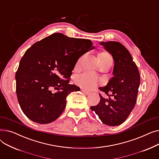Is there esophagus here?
Listing matches in <instances>:
<instances>
[{
  "instance_id": "obj_1",
  "label": "esophagus",
  "mask_w": 159,
  "mask_h": 159,
  "mask_svg": "<svg viewBox=\"0 0 159 159\" xmlns=\"http://www.w3.org/2000/svg\"><path fill=\"white\" fill-rule=\"evenodd\" d=\"M81 91H82L83 93H85L86 95H89L91 93L89 92V91H87V90H86V89H81Z\"/></svg>"
}]
</instances>
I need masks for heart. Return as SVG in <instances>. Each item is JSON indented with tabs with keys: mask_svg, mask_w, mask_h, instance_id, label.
I'll return each instance as SVG.
<instances>
[{
	"mask_svg": "<svg viewBox=\"0 0 159 159\" xmlns=\"http://www.w3.org/2000/svg\"><path fill=\"white\" fill-rule=\"evenodd\" d=\"M98 58L101 64H104L110 61L113 62V58L111 55L105 51L101 52L98 53ZM80 59L81 58L79 59L77 63V66L79 65ZM75 82L78 86L82 88L91 89L95 88L98 84L100 82V79L93 73L85 72L77 75V77H75Z\"/></svg>",
	"mask_w": 159,
	"mask_h": 159,
	"instance_id": "obj_1",
	"label": "heart"
}]
</instances>
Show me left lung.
Masks as SVG:
<instances>
[{
	"label": "left lung",
	"instance_id": "obj_1",
	"mask_svg": "<svg viewBox=\"0 0 159 159\" xmlns=\"http://www.w3.org/2000/svg\"><path fill=\"white\" fill-rule=\"evenodd\" d=\"M100 44L113 58V77L105 87L98 88L108 98H103L99 93V103L90 108L104 124L118 126L126 120L135 107L140 82V73L130 53L121 43L109 41Z\"/></svg>",
	"mask_w": 159,
	"mask_h": 159
}]
</instances>
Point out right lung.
I'll list each match as a JSON object with an SVG mask.
<instances>
[{
	"instance_id": "1",
	"label": "right lung",
	"mask_w": 159,
	"mask_h": 159,
	"mask_svg": "<svg viewBox=\"0 0 159 159\" xmlns=\"http://www.w3.org/2000/svg\"><path fill=\"white\" fill-rule=\"evenodd\" d=\"M90 40L56 33L26 50L15 74L16 93L21 110L39 124L55 120L64 110L66 97L80 91L69 84L79 58L94 49ZM57 90L53 94L51 89Z\"/></svg>"
}]
</instances>
